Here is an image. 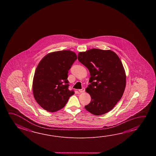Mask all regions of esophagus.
<instances>
[{
    "mask_svg": "<svg viewBox=\"0 0 156 156\" xmlns=\"http://www.w3.org/2000/svg\"><path fill=\"white\" fill-rule=\"evenodd\" d=\"M79 92H80V93H83V92H84L85 91V89L84 88H83L82 89H79Z\"/></svg>",
    "mask_w": 156,
    "mask_h": 156,
    "instance_id": "34e87169",
    "label": "esophagus"
}]
</instances>
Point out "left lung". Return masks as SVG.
Returning a JSON list of instances; mask_svg holds the SVG:
<instances>
[{"label": "left lung", "instance_id": "1", "mask_svg": "<svg viewBox=\"0 0 156 156\" xmlns=\"http://www.w3.org/2000/svg\"><path fill=\"white\" fill-rule=\"evenodd\" d=\"M78 59L91 76V84L85 90L91 100L85 108L97 116L110 112L121 98L126 84L125 71L119 57L111 50L93 48L79 52Z\"/></svg>", "mask_w": 156, "mask_h": 156}]
</instances>
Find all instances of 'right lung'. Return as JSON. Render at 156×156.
Masks as SVG:
<instances>
[{"label":"right lung","instance_id":"add662e5","mask_svg":"<svg viewBox=\"0 0 156 156\" xmlns=\"http://www.w3.org/2000/svg\"><path fill=\"white\" fill-rule=\"evenodd\" d=\"M77 55L69 50L47 54L38 63L34 76L33 92L38 105L49 112L65 107L74 91L68 89V71Z\"/></svg>","mask_w":156,"mask_h":156}]
</instances>
